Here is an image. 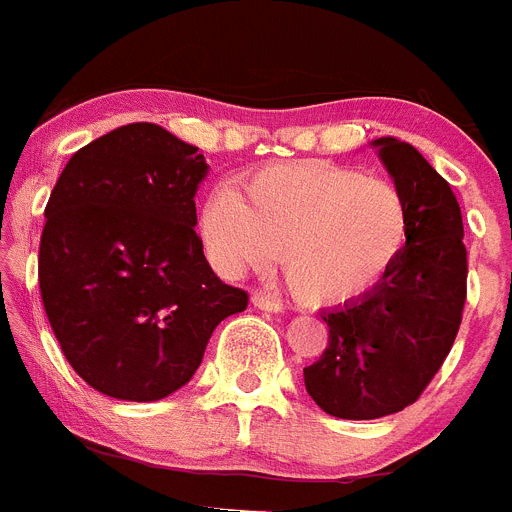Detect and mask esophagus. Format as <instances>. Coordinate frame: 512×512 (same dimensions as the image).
<instances>
[{
  "label": "esophagus",
  "mask_w": 512,
  "mask_h": 512,
  "mask_svg": "<svg viewBox=\"0 0 512 512\" xmlns=\"http://www.w3.org/2000/svg\"><path fill=\"white\" fill-rule=\"evenodd\" d=\"M253 305L259 307V310H266V312H279L284 307L277 297L266 295V292H256V295H253Z\"/></svg>",
  "instance_id": "1"
}]
</instances>
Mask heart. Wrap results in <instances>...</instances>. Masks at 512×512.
I'll list each match as a JSON object with an SVG mask.
<instances>
[{
  "label": "heart",
  "mask_w": 512,
  "mask_h": 512,
  "mask_svg": "<svg viewBox=\"0 0 512 512\" xmlns=\"http://www.w3.org/2000/svg\"><path fill=\"white\" fill-rule=\"evenodd\" d=\"M408 235L410 205L397 184L330 161L266 166L241 194L215 189L200 212L202 246L223 277L269 269L284 248V274L310 302L369 292Z\"/></svg>",
  "instance_id": "1"
}]
</instances>
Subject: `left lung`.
Returning <instances> with one entry per match:
<instances>
[{
    "instance_id": "obj_1",
    "label": "left lung",
    "mask_w": 512,
    "mask_h": 512,
    "mask_svg": "<svg viewBox=\"0 0 512 512\" xmlns=\"http://www.w3.org/2000/svg\"><path fill=\"white\" fill-rule=\"evenodd\" d=\"M374 146L408 197V246L372 292L323 312L328 346L302 372L315 405L346 420L413 405L449 356L467 302L464 223L449 182L410 143Z\"/></svg>"
}]
</instances>
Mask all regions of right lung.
<instances>
[{
	"mask_svg": "<svg viewBox=\"0 0 512 512\" xmlns=\"http://www.w3.org/2000/svg\"><path fill=\"white\" fill-rule=\"evenodd\" d=\"M205 156L153 122L79 148L45 205L38 282L61 351L107 397L153 402L192 379L217 323L248 307L202 253Z\"/></svg>",
	"mask_w": 512,
	"mask_h": 512,
	"instance_id": "add662e5",
	"label": "right lung"
}]
</instances>
